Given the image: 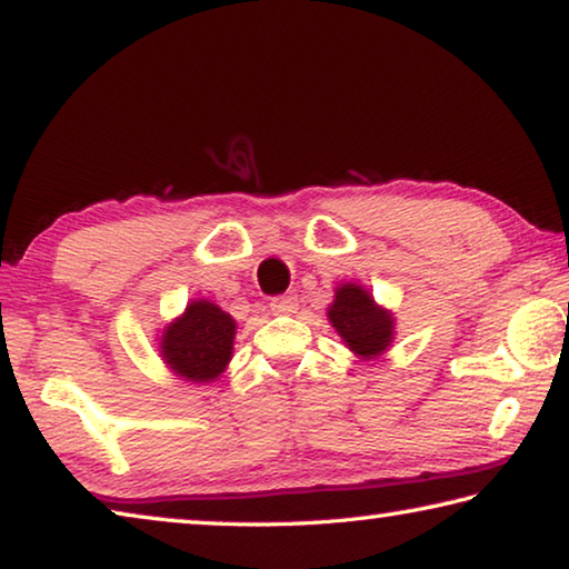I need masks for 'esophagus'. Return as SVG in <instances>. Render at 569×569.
Masks as SVG:
<instances>
[{"label": "esophagus", "instance_id": "1", "mask_svg": "<svg viewBox=\"0 0 569 569\" xmlns=\"http://www.w3.org/2000/svg\"><path fill=\"white\" fill-rule=\"evenodd\" d=\"M298 308V298L291 293V296H278L271 301V311L278 313V316H286V313H293Z\"/></svg>", "mask_w": 569, "mask_h": 569}]
</instances>
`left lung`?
Listing matches in <instances>:
<instances>
[{
    "mask_svg": "<svg viewBox=\"0 0 569 569\" xmlns=\"http://www.w3.org/2000/svg\"><path fill=\"white\" fill-rule=\"evenodd\" d=\"M329 321L361 359H377L393 341V316L359 283H341L329 306Z\"/></svg>",
    "mask_w": 569,
    "mask_h": 569,
    "instance_id": "1",
    "label": "left lung"
}]
</instances>
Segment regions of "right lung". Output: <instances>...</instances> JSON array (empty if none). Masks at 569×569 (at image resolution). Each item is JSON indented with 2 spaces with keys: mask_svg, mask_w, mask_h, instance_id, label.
I'll list each match as a JSON object with an SVG mask.
<instances>
[{
  "mask_svg": "<svg viewBox=\"0 0 569 569\" xmlns=\"http://www.w3.org/2000/svg\"><path fill=\"white\" fill-rule=\"evenodd\" d=\"M236 321L216 303L198 298L160 336V356L176 377L208 383L216 381L233 356Z\"/></svg>",
  "mask_w": 569,
  "mask_h": 569,
  "instance_id": "obj_1",
  "label": "right lung"
}]
</instances>
